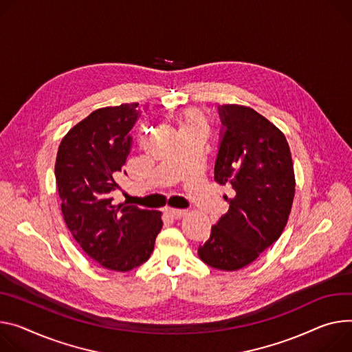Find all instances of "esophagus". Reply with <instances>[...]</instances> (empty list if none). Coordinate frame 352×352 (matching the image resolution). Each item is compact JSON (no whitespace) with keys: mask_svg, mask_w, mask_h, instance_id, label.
<instances>
[{"mask_svg":"<svg viewBox=\"0 0 352 352\" xmlns=\"http://www.w3.org/2000/svg\"><path fill=\"white\" fill-rule=\"evenodd\" d=\"M166 213H167L170 217H173V219H181V217H184L188 212H186V210H182V209L167 208V209H166Z\"/></svg>","mask_w":352,"mask_h":352,"instance_id":"1","label":"esophagus"}]
</instances>
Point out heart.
<instances>
[{"label":"heart","instance_id":"1","mask_svg":"<svg viewBox=\"0 0 352 352\" xmlns=\"http://www.w3.org/2000/svg\"><path fill=\"white\" fill-rule=\"evenodd\" d=\"M177 123L179 126V132H192V131H208V119L205 113L198 108H188L181 111L177 115Z\"/></svg>","mask_w":352,"mask_h":352}]
</instances>
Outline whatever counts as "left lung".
I'll return each mask as SVG.
<instances>
[{"mask_svg":"<svg viewBox=\"0 0 352 352\" xmlns=\"http://www.w3.org/2000/svg\"><path fill=\"white\" fill-rule=\"evenodd\" d=\"M223 135L214 179L234 189L228 213L198 248L199 258L221 271H239L257 260L282 234L295 197L294 162L285 135L250 107L219 108Z\"/></svg>","mask_w":352,"mask_h":352,"instance_id":"1","label":"left lung"}]
</instances>
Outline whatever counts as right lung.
Listing matches in <instances>:
<instances>
[{
  "label": "right lung",
  "instance_id": "obj_1",
  "mask_svg": "<svg viewBox=\"0 0 352 352\" xmlns=\"http://www.w3.org/2000/svg\"><path fill=\"white\" fill-rule=\"evenodd\" d=\"M138 105L89 113L61 139L54 166L61 213L72 236L89 258L119 272L150 258L163 228L162 212L113 205L111 198L131 151Z\"/></svg>",
  "mask_w": 352,
  "mask_h": 352
}]
</instances>
